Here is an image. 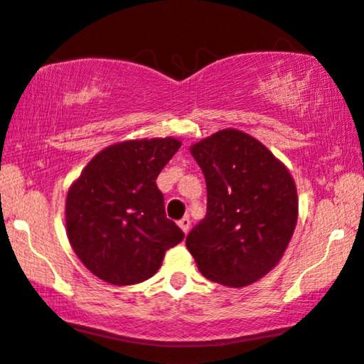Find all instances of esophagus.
<instances>
[{
	"label": "esophagus",
	"instance_id": "obj_1",
	"mask_svg": "<svg viewBox=\"0 0 364 364\" xmlns=\"http://www.w3.org/2000/svg\"><path fill=\"white\" fill-rule=\"evenodd\" d=\"M178 226H181V230L187 235L188 233V228H191V218L183 217L182 220H178Z\"/></svg>",
	"mask_w": 364,
	"mask_h": 364
}]
</instances>
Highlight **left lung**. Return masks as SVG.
I'll list each match as a JSON object with an SVG mask.
<instances>
[{"label":"left lung","instance_id":"1","mask_svg":"<svg viewBox=\"0 0 364 364\" xmlns=\"http://www.w3.org/2000/svg\"><path fill=\"white\" fill-rule=\"evenodd\" d=\"M207 182V215L186 245L208 281L245 287L269 274L299 217L294 177L256 138L221 129L191 146Z\"/></svg>","mask_w":364,"mask_h":364}]
</instances>
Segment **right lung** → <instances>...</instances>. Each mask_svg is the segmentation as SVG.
Here are the masks:
<instances>
[{
  "instance_id": "add662e5",
  "label": "right lung",
  "mask_w": 364,
  "mask_h": 364,
  "mask_svg": "<svg viewBox=\"0 0 364 364\" xmlns=\"http://www.w3.org/2000/svg\"><path fill=\"white\" fill-rule=\"evenodd\" d=\"M182 143L129 139L100 151L67 192L65 228L83 266L113 286L154 276L183 233L166 217L156 178Z\"/></svg>"
}]
</instances>
